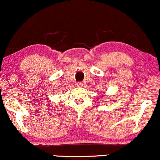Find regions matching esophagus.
Segmentation results:
<instances>
[{"mask_svg":"<svg viewBox=\"0 0 160 160\" xmlns=\"http://www.w3.org/2000/svg\"><path fill=\"white\" fill-rule=\"evenodd\" d=\"M82 84H83V83L81 82H78L76 83V85L77 87H82Z\"/></svg>","mask_w":160,"mask_h":160,"instance_id":"34e87169","label":"esophagus"}]
</instances>
